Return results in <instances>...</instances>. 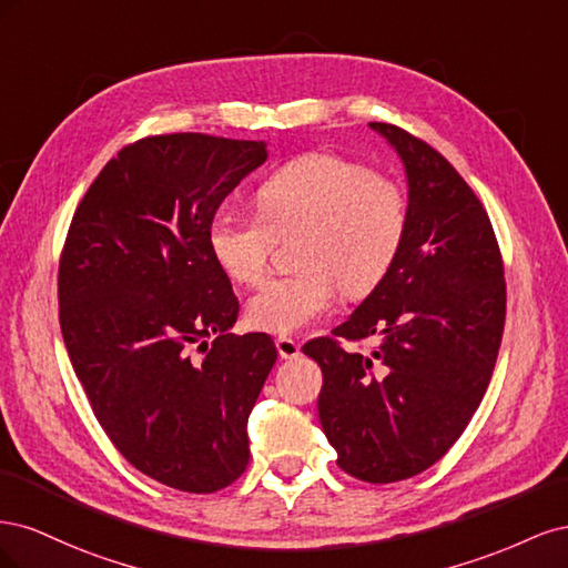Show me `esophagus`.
Masks as SVG:
<instances>
[{
  "mask_svg": "<svg viewBox=\"0 0 568 568\" xmlns=\"http://www.w3.org/2000/svg\"><path fill=\"white\" fill-rule=\"evenodd\" d=\"M274 343H277V351H280V355H282L284 359H294V357L301 355V343L294 341V338L280 336Z\"/></svg>",
  "mask_w": 568,
  "mask_h": 568,
  "instance_id": "esophagus-1",
  "label": "esophagus"
}]
</instances>
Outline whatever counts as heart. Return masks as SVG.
<instances>
[{
    "mask_svg": "<svg viewBox=\"0 0 568 568\" xmlns=\"http://www.w3.org/2000/svg\"><path fill=\"white\" fill-rule=\"evenodd\" d=\"M257 217L222 209L209 225L213 261L253 286L267 272L274 239L301 232L294 274L267 280L248 303L255 326L296 334L332 311L338 288L367 296L405 244L409 205L403 189L336 153H307L272 173L255 192Z\"/></svg>",
    "mask_w": 568,
    "mask_h": 568,
    "instance_id": "1",
    "label": "heart"
}]
</instances>
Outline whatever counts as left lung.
<instances>
[{"label": "left lung", "mask_w": 568, "mask_h": 568, "mask_svg": "<svg viewBox=\"0 0 568 568\" xmlns=\"http://www.w3.org/2000/svg\"><path fill=\"white\" fill-rule=\"evenodd\" d=\"M398 153L409 222L384 282L338 324L307 341L322 367L317 398L338 467L367 484H393L436 464L467 428L490 384L505 329V270L488 213L436 149L369 123ZM376 335L372 354L338 337Z\"/></svg>", "instance_id": "8db88e82"}]
</instances>
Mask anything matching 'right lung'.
<instances>
[{
  "label": "right lung",
  "instance_id": "add662e5",
  "mask_svg": "<svg viewBox=\"0 0 568 568\" xmlns=\"http://www.w3.org/2000/svg\"><path fill=\"white\" fill-rule=\"evenodd\" d=\"M265 159V142L199 132L134 142L88 189L61 253V334L94 417L134 469L184 493L244 474L277 359L267 334H230L239 301L209 248L220 203Z\"/></svg>",
  "mask_w": 568,
  "mask_h": 568
}]
</instances>
